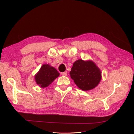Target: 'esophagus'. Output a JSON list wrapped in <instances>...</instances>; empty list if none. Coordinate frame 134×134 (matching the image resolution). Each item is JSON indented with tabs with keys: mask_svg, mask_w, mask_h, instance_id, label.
Segmentation results:
<instances>
[{
	"mask_svg": "<svg viewBox=\"0 0 134 134\" xmlns=\"http://www.w3.org/2000/svg\"><path fill=\"white\" fill-rule=\"evenodd\" d=\"M62 74L63 76H67L68 75V72L67 71H65V72H62Z\"/></svg>",
	"mask_w": 134,
	"mask_h": 134,
	"instance_id": "1",
	"label": "esophagus"
}]
</instances>
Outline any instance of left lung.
Instances as JSON below:
<instances>
[{
	"instance_id": "1",
	"label": "left lung",
	"mask_w": 134,
	"mask_h": 134,
	"mask_svg": "<svg viewBox=\"0 0 134 134\" xmlns=\"http://www.w3.org/2000/svg\"><path fill=\"white\" fill-rule=\"evenodd\" d=\"M70 75L77 87L84 91L96 88L102 79L100 69L91 60H76L72 65Z\"/></svg>"
}]
</instances>
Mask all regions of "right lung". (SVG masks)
<instances>
[{
  "label": "right lung",
  "mask_w": 134,
  "mask_h": 134,
  "mask_svg": "<svg viewBox=\"0 0 134 134\" xmlns=\"http://www.w3.org/2000/svg\"><path fill=\"white\" fill-rule=\"evenodd\" d=\"M60 75L56 69L48 64H43L35 75V80L41 88L47 87Z\"/></svg>",
  "instance_id": "1"
}]
</instances>
